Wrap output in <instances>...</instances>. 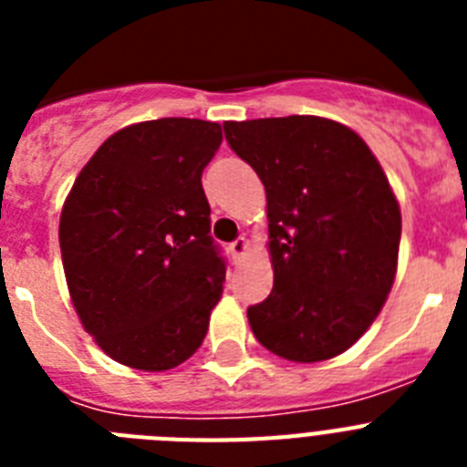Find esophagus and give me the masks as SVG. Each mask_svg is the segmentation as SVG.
Listing matches in <instances>:
<instances>
[{
  "label": "esophagus",
  "mask_w": 467,
  "mask_h": 467,
  "mask_svg": "<svg viewBox=\"0 0 467 467\" xmlns=\"http://www.w3.org/2000/svg\"><path fill=\"white\" fill-rule=\"evenodd\" d=\"M247 241L245 238H236V241L231 243L229 245V253H231V257L234 259H241V257H245V253H247Z\"/></svg>",
  "instance_id": "obj_1"
}]
</instances>
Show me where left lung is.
<instances>
[{"label":"left lung","mask_w":467,"mask_h":467,"mask_svg":"<svg viewBox=\"0 0 467 467\" xmlns=\"http://www.w3.org/2000/svg\"><path fill=\"white\" fill-rule=\"evenodd\" d=\"M266 192L274 290L247 308L254 337L292 362L341 356L377 320L398 274L402 214L365 140L325 117L226 121Z\"/></svg>","instance_id":"obj_1"}]
</instances>
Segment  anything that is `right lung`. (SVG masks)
<instances>
[{"mask_svg":"<svg viewBox=\"0 0 467 467\" xmlns=\"http://www.w3.org/2000/svg\"><path fill=\"white\" fill-rule=\"evenodd\" d=\"M222 126L156 119L105 140L60 213L69 299L111 360L166 372L196 353L224 290L201 175Z\"/></svg>","mask_w":467,"mask_h":467,"instance_id":"add662e5","label":"right lung"}]
</instances>
